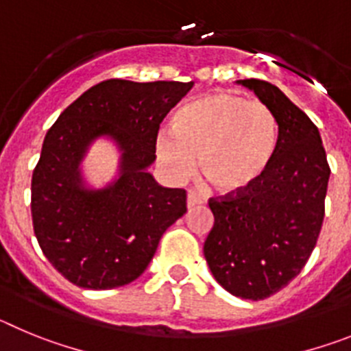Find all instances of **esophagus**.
Segmentation results:
<instances>
[{
    "mask_svg": "<svg viewBox=\"0 0 351 351\" xmlns=\"http://www.w3.org/2000/svg\"><path fill=\"white\" fill-rule=\"evenodd\" d=\"M186 204H188V209H191V207H197V206H202L204 200L202 198H198L195 193H188V197H186Z\"/></svg>",
    "mask_w": 351,
    "mask_h": 351,
    "instance_id": "1",
    "label": "esophagus"
}]
</instances>
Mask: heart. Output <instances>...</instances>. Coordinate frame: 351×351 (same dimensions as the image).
I'll list each match as a JSON object with an SVG mask.
<instances>
[{
	"instance_id": "obj_1",
	"label": "heart",
	"mask_w": 351,
	"mask_h": 351,
	"mask_svg": "<svg viewBox=\"0 0 351 351\" xmlns=\"http://www.w3.org/2000/svg\"><path fill=\"white\" fill-rule=\"evenodd\" d=\"M278 147V123L262 101L232 93L186 104L173 128L158 133L156 154L173 181H184L198 156L200 176L221 195L244 193L267 172Z\"/></svg>"
}]
</instances>
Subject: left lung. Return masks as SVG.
Listing matches in <instances>:
<instances>
[{
  "label": "left lung",
  "mask_w": 351,
  "mask_h": 351,
  "mask_svg": "<svg viewBox=\"0 0 351 351\" xmlns=\"http://www.w3.org/2000/svg\"><path fill=\"white\" fill-rule=\"evenodd\" d=\"M237 82L274 114L278 147L255 186L210 198L214 225L204 255L226 291L262 300L287 287L311 256L324 223L330 167L315 123L283 91L258 79Z\"/></svg>",
  "instance_id": "1"
}]
</instances>
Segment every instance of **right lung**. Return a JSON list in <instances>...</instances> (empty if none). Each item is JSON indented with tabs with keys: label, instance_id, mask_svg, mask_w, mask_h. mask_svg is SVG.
I'll list each match as a JSON object with an SVG mask.
<instances>
[{
	"label": "right lung",
	"instance_id": "obj_1",
	"mask_svg": "<svg viewBox=\"0 0 351 351\" xmlns=\"http://www.w3.org/2000/svg\"><path fill=\"white\" fill-rule=\"evenodd\" d=\"M193 82L96 84L64 108L45 135L31 179V216L43 255L70 283L108 290L147 269L163 232L186 213V191L147 172L161 121ZM110 136L121 151L120 178L101 191L83 186L88 144Z\"/></svg>",
	"mask_w": 351,
	"mask_h": 351
}]
</instances>
